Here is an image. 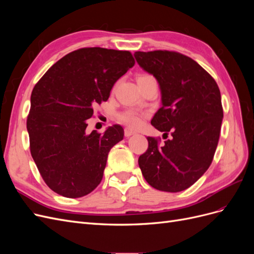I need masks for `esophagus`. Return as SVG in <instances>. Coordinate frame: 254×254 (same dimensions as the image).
<instances>
[{"label": "esophagus", "instance_id": "34e87169", "mask_svg": "<svg viewBox=\"0 0 254 254\" xmlns=\"http://www.w3.org/2000/svg\"><path fill=\"white\" fill-rule=\"evenodd\" d=\"M132 134H135V131H133V130H131V129H129V128H126L125 129V136H130V135H132Z\"/></svg>", "mask_w": 254, "mask_h": 254}]
</instances>
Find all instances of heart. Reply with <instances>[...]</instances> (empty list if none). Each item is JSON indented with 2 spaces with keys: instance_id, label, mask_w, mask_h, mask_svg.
<instances>
[{
  "instance_id": "b5f03b06",
  "label": "heart",
  "mask_w": 254,
  "mask_h": 254,
  "mask_svg": "<svg viewBox=\"0 0 254 254\" xmlns=\"http://www.w3.org/2000/svg\"><path fill=\"white\" fill-rule=\"evenodd\" d=\"M143 76H146V75H143ZM140 77H142V76H140ZM141 120L142 119H141L140 113H137L135 110H132V109L126 110L119 114V121L132 128L139 126L141 124Z\"/></svg>"
}]
</instances>
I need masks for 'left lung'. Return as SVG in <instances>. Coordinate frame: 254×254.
Here are the masks:
<instances>
[{
	"instance_id": "8db88e82",
	"label": "left lung",
	"mask_w": 254,
	"mask_h": 254,
	"mask_svg": "<svg viewBox=\"0 0 254 254\" xmlns=\"http://www.w3.org/2000/svg\"><path fill=\"white\" fill-rule=\"evenodd\" d=\"M136 63L159 82L162 107L151 125L168 134L162 146L148 136L139 158L145 180L159 190H187L211 165L224 111L216 81L195 60L177 52H135Z\"/></svg>"
}]
</instances>
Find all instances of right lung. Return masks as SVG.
Returning a JSON list of instances; mask_svg holds the SVG:
<instances>
[{
  "instance_id": "1",
  "label": "right lung",
  "mask_w": 254,
  "mask_h": 254,
  "mask_svg": "<svg viewBox=\"0 0 254 254\" xmlns=\"http://www.w3.org/2000/svg\"><path fill=\"white\" fill-rule=\"evenodd\" d=\"M134 63L128 51L79 49L58 60L36 83L26 122L30 153L55 193L79 198L101 183L108 153L123 140L124 129L113 125L104 133H88L87 120Z\"/></svg>"
}]
</instances>
